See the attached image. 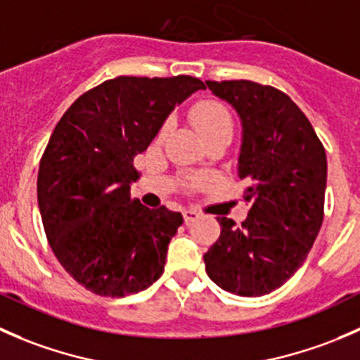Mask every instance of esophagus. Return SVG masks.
Wrapping results in <instances>:
<instances>
[{
    "instance_id": "esophagus-1",
    "label": "esophagus",
    "mask_w": 360,
    "mask_h": 360,
    "mask_svg": "<svg viewBox=\"0 0 360 360\" xmlns=\"http://www.w3.org/2000/svg\"><path fill=\"white\" fill-rule=\"evenodd\" d=\"M195 219H199V213L198 212H194V210H185L184 212V220H185V224H191V222H194Z\"/></svg>"
}]
</instances>
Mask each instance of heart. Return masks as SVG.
Instances as JSON below:
<instances>
[{
	"mask_svg": "<svg viewBox=\"0 0 360 360\" xmlns=\"http://www.w3.org/2000/svg\"><path fill=\"white\" fill-rule=\"evenodd\" d=\"M191 120L201 136L217 133V131H231V115L226 106L217 101H201L192 108ZM166 133V127L161 131V136Z\"/></svg>",
	"mask_w": 360,
	"mask_h": 360,
	"instance_id": "heart-1",
	"label": "heart"
}]
</instances>
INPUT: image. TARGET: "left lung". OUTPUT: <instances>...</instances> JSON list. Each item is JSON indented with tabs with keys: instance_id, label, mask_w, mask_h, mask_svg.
<instances>
[{
	"instance_id": "8db88e82",
	"label": "left lung",
	"mask_w": 360,
	"mask_h": 360,
	"mask_svg": "<svg viewBox=\"0 0 360 360\" xmlns=\"http://www.w3.org/2000/svg\"><path fill=\"white\" fill-rule=\"evenodd\" d=\"M241 122L238 179L247 181V219L220 217L205 254L210 278L231 294L259 297L304 262L323 220L327 159L309 120L287 94L250 80L206 82Z\"/></svg>"
}]
</instances>
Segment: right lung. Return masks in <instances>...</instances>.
<instances>
[{
    "mask_svg": "<svg viewBox=\"0 0 360 360\" xmlns=\"http://www.w3.org/2000/svg\"><path fill=\"white\" fill-rule=\"evenodd\" d=\"M199 89L187 75L117 77L82 94L56 126L38 169V206L58 261L91 292L136 294L165 271L184 217L131 198L134 158Z\"/></svg>",
    "mask_w": 360,
    "mask_h": 360,
    "instance_id": "add662e5",
    "label": "right lung"
}]
</instances>
